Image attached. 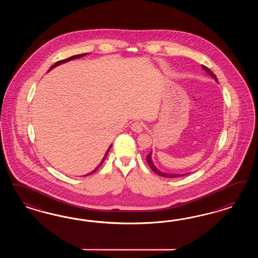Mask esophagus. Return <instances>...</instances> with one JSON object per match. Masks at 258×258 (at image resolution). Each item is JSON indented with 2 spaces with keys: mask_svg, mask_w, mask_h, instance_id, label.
<instances>
[{
  "mask_svg": "<svg viewBox=\"0 0 258 258\" xmlns=\"http://www.w3.org/2000/svg\"><path fill=\"white\" fill-rule=\"evenodd\" d=\"M144 124L142 122H134L133 125H132V130L135 133H140L143 132L144 130Z\"/></svg>",
  "mask_w": 258,
  "mask_h": 258,
  "instance_id": "obj_1",
  "label": "esophagus"
}]
</instances>
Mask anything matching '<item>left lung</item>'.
Listing matches in <instances>:
<instances>
[{"mask_svg":"<svg viewBox=\"0 0 258 258\" xmlns=\"http://www.w3.org/2000/svg\"><path fill=\"white\" fill-rule=\"evenodd\" d=\"M202 67H203V70L205 71L209 76H211L212 78L216 80V82H218V78H217L216 75H215L214 73H212L211 70H209V69H208L206 66H204V65H202ZM151 156H152V151H150V153L147 156V162H148V164H149V167L152 169V171L155 172L156 174H158V175L161 176V177H164V178H178V177H181V176H184V175H187L188 174V173H186V174H168V173H164V172L160 171V170L157 168L156 166H155V164H153V162H152V157Z\"/></svg>","mask_w":258,"mask_h":258,"instance_id":"obj_1","label":"left lung"}]
</instances>
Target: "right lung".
Returning <instances> with one entry per match:
<instances>
[{
	"mask_svg": "<svg viewBox=\"0 0 258 258\" xmlns=\"http://www.w3.org/2000/svg\"><path fill=\"white\" fill-rule=\"evenodd\" d=\"M86 55L87 53L86 54H80V55H73V56H70V57H68V58H66V59H62V60H59V61L55 62V64H54V65H53V66H52V67H51V68L49 69V71H51L52 70V69H54L55 67H56V66H58V65H60V64H62V63L68 62V61H71V60H73V59H76V58H78V57H81V56H84V55ZM49 71H48V72H49ZM111 146H112V145H110V146H109V149H108V150L106 151V153H105V155H104V157H103V159H102V161L101 162H100V164H98V165H97V167H96L95 169H94L93 171L91 172L90 174H93V173H94V172L96 171V170H97V169H98V168L100 167V165H101V164H103V162L105 161L106 157L108 156V154H109V149H110V148H111ZM90 174H87V175H90ZM87 175H85V176H87Z\"/></svg>",
	"mask_w": 258,
	"mask_h": 258,
	"instance_id": "obj_1",
	"label": "right lung"
}]
</instances>
